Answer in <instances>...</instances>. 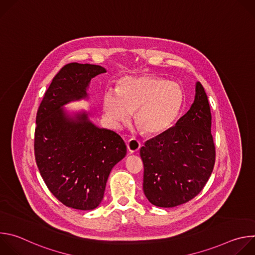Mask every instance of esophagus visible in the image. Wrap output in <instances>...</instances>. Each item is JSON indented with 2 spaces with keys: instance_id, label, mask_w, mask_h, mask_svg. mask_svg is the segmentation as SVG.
Masks as SVG:
<instances>
[{
  "instance_id": "esophagus-1",
  "label": "esophagus",
  "mask_w": 255,
  "mask_h": 255,
  "mask_svg": "<svg viewBox=\"0 0 255 255\" xmlns=\"http://www.w3.org/2000/svg\"><path fill=\"white\" fill-rule=\"evenodd\" d=\"M140 147H141L140 141H138V140L135 139V138L130 139V140L128 141V143H127V148H128V150H129L131 153L138 151V150L140 149Z\"/></svg>"
}]
</instances>
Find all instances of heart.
I'll list each match as a JSON object with an SVG mask.
<instances>
[{
    "label": "heart",
    "instance_id": "heart-1",
    "mask_svg": "<svg viewBox=\"0 0 255 255\" xmlns=\"http://www.w3.org/2000/svg\"><path fill=\"white\" fill-rule=\"evenodd\" d=\"M184 104V92L173 82L152 77H127L116 90H107L103 97L106 120L118 126L134 113L136 126L145 134L157 135L169 129Z\"/></svg>",
    "mask_w": 255,
    "mask_h": 255
}]
</instances>
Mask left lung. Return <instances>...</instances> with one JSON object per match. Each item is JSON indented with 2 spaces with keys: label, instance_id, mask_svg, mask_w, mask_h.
Instances as JSON below:
<instances>
[{
  "label": "left lung",
  "instance_id": "obj_1",
  "mask_svg": "<svg viewBox=\"0 0 255 255\" xmlns=\"http://www.w3.org/2000/svg\"><path fill=\"white\" fill-rule=\"evenodd\" d=\"M211 124L208 97L197 82L190 110L175 126L146 141L140 149L143 192L152 205L176 207L203 190L215 164Z\"/></svg>",
  "mask_w": 255,
  "mask_h": 255
}]
</instances>
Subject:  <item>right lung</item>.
I'll return each instance as SVG.
<instances>
[{
    "label": "right lung",
    "mask_w": 255,
    "mask_h": 255,
    "mask_svg": "<svg viewBox=\"0 0 255 255\" xmlns=\"http://www.w3.org/2000/svg\"><path fill=\"white\" fill-rule=\"evenodd\" d=\"M106 71L90 63L64 65L36 116V163L52 195L72 209L94 210L101 204L109 174L127 153L119 134L96 126L86 111L63 109L70 102L88 100L91 80Z\"/></svg>",
    "instance_id": "obj_1"
}]
</instances>
